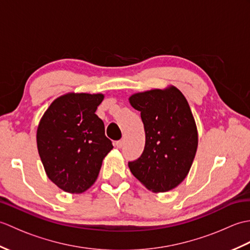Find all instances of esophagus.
Returning a JSON list of instances; mask_svg holds the SVG:
<instances>
[{
    "mask_svg": "<svg viewBox=\"0 0 250 250\" xmlns=\"http://www.w3.org/2000/svg\"><path fill=\"white\" fill-rule=\"evenodd\" d=\"M125 145V140H120V141H117L116 143H115V146L117 147V148H121L122 146Z\"/></svg>",
    "mask_w": 250,
    "mask_h": 250,
    "instance_id": "34e87169",
    "label": "esophagus"
}]
</instances>
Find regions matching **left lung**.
I'll return each instance as SVG.
<instances>
[{
	"label": "left lung",
	"instance_id": "1",
	"mask_svg": "<svg viewBox=\"0 0 250 250\" xmlns=\"http://www.w3.org/2000/svg\"><path fill=\"white\" fill-rule=\"evenodd\" d=\"M141 111L146 142L142 156L129 162L131 173L153 192H167L183 182L198 148V130L184 94L171 86L131 95Z\"/></svg>",
	"mask_w": 250,
	"mask_h": 250
}]
</instances>
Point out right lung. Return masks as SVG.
I'll list each match as a JSON object with an SVG mask.
<instances>
[{"instance_id":"obj_1","label":"right lung","mask_w":250,"mask_h":250,"mask_svg":"<svg viewBox=\"0 0 250 250\" xmlns=\"http://www.w3.org/2000/svg\"><path fill=\"white\" fill-rule=\"evenodd\" d=\"M104 95L66 93L56 99L37 126V149L47 176L68 193L84 192L113 149L95 115Z\"/></svg>"}]
</instances>
